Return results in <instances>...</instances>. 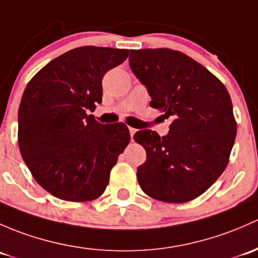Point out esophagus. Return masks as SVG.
Instances as JSON below:
<instances>
[{"mask_svg": "<svg viewBox=\"0 0 258 258\" xmlns=\"http://www.w3.org/2000/svg\"><path fill=\"white\" fill-rule=\"evenodd\" d=\"M129 132H130V137H132V139H133V137H134V134H135V133H137V129L129 128Z\"/></svg>", "mask_w": 258, "mask_h": 258, "instance_id": "1", "label": "esophagus"}]
</instances>
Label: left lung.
<instances>
[{
  "label": "left lung",
  "instance_id": "8db88e82",
  "mask_svg": "<svg viewBox=\"0 0 258 258\" xmlns=\"http://www.w3.org/2000/svg\"><path fill=\"white\" fill-rule=\"evenodd\" d=\"M129 64L147 87L151 107L172 118L165 137L149 129L135 133L147 151L138 182L155 200H194L224 172L235 143L237 125L226 87L179 50L132 49Z\"/></svg>",
  "mask_w": 258,
  "mask_h": 258
}]
</instances>
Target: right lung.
Returning <instances> with one entry per match:
<instances>
[{
  "label": "right lung",
  "instance_id": "1",
  "mask_svg": "<svg viewBox=\"0 0 258 258\" xmlns=\"http://www.w3.org/2000/svg\"><path fill=\"white\" fill-rule=\"evenodd\" d=\"M128 49L84 46L50 60L28 82L18 109V145L34 180L55 198H99L130 142L124 123L100 124L102 79Z\"/></svg>",
  "mask_w": 258,
  "mask_h": 258
}]
</instances>
